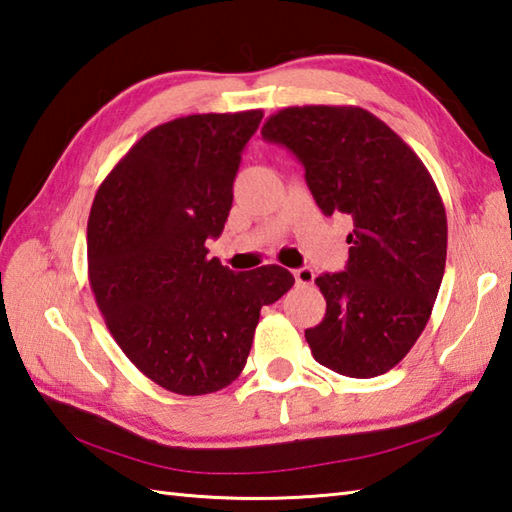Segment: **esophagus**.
<instances>
[{
	"instance_id": "34e87169",
	"label": "esophagus",
	"mask_w": 512,
	"mask_h": 512,
	"mask_svg": "<svg viewBox=\"0 0 512 512\" xmlns=\"http://www.w3.org/2000/svg\"><path fill=\"white\" fill-rule=\"evenodd\" d=\"M293 275L297 279V284H302V286H308V284L315 282V270L308 268V266H302V268L293 270Z\"/></svg>"
}]
</instances>
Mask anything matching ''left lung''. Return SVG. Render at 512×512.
<instances>
[{"label":"left lung","mask_w":512,"mask_h":512,"mask_svg":"<svg viewBox=\"0 0 512 512\" xmlns=\"http://www.w3.org/2000/svg\"><path fill=\"white\" fill-rule=\"evenodd\" d=\"M262 137L302 162L324 215L353 217L346 268L315 279L326 315L306 330L313 357L346 377L388 373L422 335L442 286L448 226L433 177L359 106H290L268 117Z\"/></svg>","instance_id":"obj_1"}]
</instances>
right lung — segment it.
<instances>
[{
	"label": "right lung",
	"instance_id": "right-lung-1",
	"mask_svg": "<svg viewBox=\"0 0 512 512\" xmlns=\"http://www.w3.org/2000/svg\"><path fill=\"white\" fill-rule=\"evenodd\" d=\"M262 117V110L188 115L148 130L90 208L95 302L124 355L170 393L208 395L233 384L259 310L295 284L282 266L233 273L206 257Z\"/></svg>",
	"mask_w": 512,
	"mask_h": 512
}]
</instances>
